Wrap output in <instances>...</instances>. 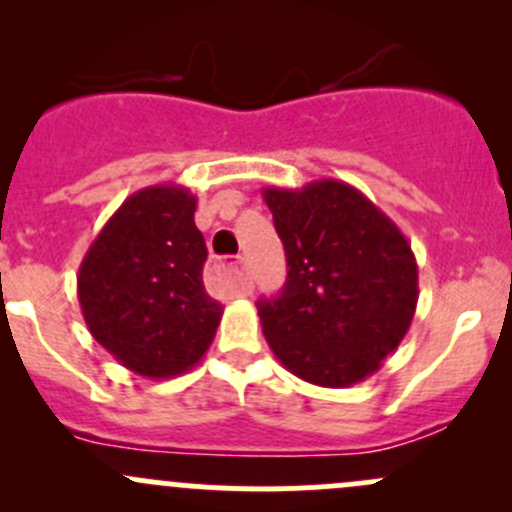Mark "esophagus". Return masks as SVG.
<instances>
[{
    "label": "esophagus",
    "mask_w": 512,
    "mask_h": 512,
    "mask_svg": "<svg viewBox=\"0 0 512 512\" xmlns=\"http://www.w3.org/2000/svg\"><path fill=\"white\" fill-rule=\"evenodd\" d=\"M235 285H237V292L240 294H250V289H252V282H250V277H247V272H245V267H235Z\"/></svg>",
    "instance_id": "34e87169"
}]
</instances>
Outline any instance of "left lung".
Returning a JSON list of instances; mask_svg holds the SVG:
<instances>
[{"label":"left lung","mask_w":512,"mask_h":512,"mask_svg":"<svg viewBox=\"0 0 512 512\" xmlns=\"http://www.w3.org/2000/svg\"><path fill=\"white\" fill-rule=\"evenodd\" d=\"M287 282L260 299L262 332L302 381L347 389L379 371L411 327L418 265L399 225L344 180L265 188Z\"/></svg>","instance_id":"left-lung-1"}]
</instances>
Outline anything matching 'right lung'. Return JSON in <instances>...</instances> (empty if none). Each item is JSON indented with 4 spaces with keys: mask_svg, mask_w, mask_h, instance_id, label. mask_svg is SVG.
I'll return each instance as SVG.
<instances>
[{
    "mask_svg": "<svg viewBox=\"0 0 512 512\" xmlns=\"http://www.w3.org/2000/svg\"><path fill=\"white\" fill-rule=\"evenodd\" d=\"M183 185L143 188L123 200L91 242L76 275L91 337L148 379L193 369L213 344L223 304L203 285L208 260Z\"/></svg>",
    "mask_w": 512,
    "mask_h": 512,
    "instance_id": "right-lung-1",
    "label": "right lung"
}]
</instances>
